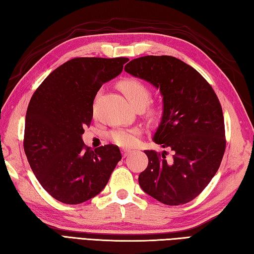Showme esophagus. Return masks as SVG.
<instances>
[{
    "mask_svg": "<svg viewBox=\"0 0 254 254\" xmlns=\"http://www.w3.org/2000/svg\"><path fill=\"white\" fill-rule=\"evenodd\" d=\"M121 153H122L123 157H127V156L131 153V150L130 149H127V148H122L121 149Z\"/></svg>",
    "mask_w": 254,
    "mask_h": 254,
    "instance_id": "1",
    "label": "esophagus"
}]
</instances>
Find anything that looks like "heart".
Here are the masks:
<instances>
[{
	"instance_id": "obj_1",
	"label": "heart",
	"mask_w": 254,
	"mask_h": 254,
	"mask_svg": "<svg viewBox=\"0 0 254 254\" xmlns=\"http://www.w3.org/2000/svg\"><path fill=\"white\" fill-rule=\"evenodd\" d=\"M119 87L126 95L127 99L131 106L135 108H143L148 104L150 91L148 87L143 82L135 78H127L119 84ZM148 115L150 117H156L158 111L154 108H149ZM141 131L139 128H119L110 133L111 141L121 147H131L138 141V135Z\"/></svg>"
}]
</instances>
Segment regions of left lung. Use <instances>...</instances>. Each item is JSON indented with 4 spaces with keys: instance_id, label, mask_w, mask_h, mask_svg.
Masks as SVG:
<instances>
[{
    "instance_id": "8db88e82",
    "label": "left lung",
    "mask_w": 254,
    "mask_h": 254,
    "mask_svg": "<svg viewBox=\"0 0 254 254\" xmlns=\"http://www.w3.org/2000/svg\"><path fill=\"white\" fill-rule=\"evenodd\" d=\"M163 96V117L153 141L174 152L145 150L148 166L138 176L142 190L166 205L195 198L216 174L225 153L222 106L196 69L170 56H146L124 66Z\"/></svg>"
}]
</instances>
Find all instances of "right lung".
Instances as JSON below:
<instances>
[{
    "label": "right lung",
    "mask_w": 254,
    "mask_h": 254,
    "mask_svg": "<svg viewBox=\"0 0 254 254\" xmlns=\"http://www.w3.org/2000/svg\"><path fill=\"white\" fill-rule=\"evenodd\" d=\"M127 58H75L48 75L26 112L24 149L42 188L58 201L79 204L107 186L120 149H96L83 142L93 119V104L102 84L121 74Z\"/></svg>",
    "instance_id": "obj_1"
}]
</instances>
